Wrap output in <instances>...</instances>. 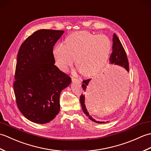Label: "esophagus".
Returning <instances> with one entry per match:
<instances>
[{
    "instance_id": "34e87169",
    "label": "esophagus",
    "mask_w": 151,
    "mask_h": 151,
    "mask_svg": "<svg viewBox=\"0 0 151 151\" xmlns=\"http://www.w3.org/2000/svg\"><path fill=\"white\" fill-rule=\"evenodd\" d=\"M72 81L73 82H77V83H81V79L78 78H75V77H72Z\"/></svg>"
}]
</instances>
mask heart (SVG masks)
Returning <instances> with one entry per match:
<instances>
[{"instance_id": "heart-1", "label": "heart", "mask_w": 151, "mask_h": 151, "mask_svg": "<svg viewBox=\"0 0 151 151\" xmlns=\"http://www.w3.org/2000/svg\"><path fill=\"white\" fill-rule=\"evenodd\" d=\"M111 41L105 35L88 31L74 32L67 36L65 45H60L54 50L57 65L67 70L75 63L82 74L91 76L99 71L110 56Z\"/></svg>"}]
</instances>
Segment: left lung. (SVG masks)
<instances>
[{"instance_id": "left-lung-1", "label": "left lung", "mask_w": 151, "mask_h": 151, "mask_svg": "<svg viewBox=\"0 0 151 151\" xmlns=\"http://www.w3.org/2000/svg\"><path fill=\"white\" fill-rule=\"evenodd\" d=\"M110 63H114L115 65H120L126 69L127 71H129V60H128L127 58L126 52H125L120 40H119V38L117 37L115 34H114L113 36V47H112V52L110 58ZM91 79L84 80V81H83V84L82 86L83 90L84 91H86V88L88 87V85ZM80 101H81V104L82 106L83 111H84V113L89 117V119H90L93 121L96 122V123H104V122L96 121L90 116V115H89L85 105V95H81V98H80Z\"/></svg>"}]
</instances>
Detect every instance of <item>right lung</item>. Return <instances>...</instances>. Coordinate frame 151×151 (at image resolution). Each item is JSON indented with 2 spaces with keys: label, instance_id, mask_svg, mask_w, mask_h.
I'll use <instances>...</instances> for the list:
<instances>
[{
  "label": "right lung",
  "instance_id": "1",
  "mask_svg": "<svg viewBox=\"0 0 151 151\" xmlns=\"http://www.w3.org/2000/svg\"><path fill=\"white\" fill-rule=\"evenodd\" d=\"M63 30H39L19 48L14 90L19 110L36 123H49L59 113L60 95L70 82L54 65L53 47Z\"/></svg>",
  "mask_w": 151,
  "mask_h": 151
}]
</instances>
